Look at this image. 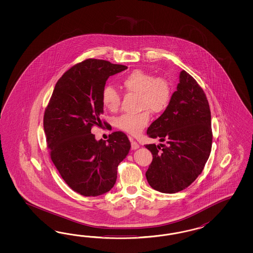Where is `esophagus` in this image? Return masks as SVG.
Returning a JSON list of instances; mask_svg holds the SVG:
<instances>
[{"mask_svg": "<svg viewBox=\"0 0 253 253\" xmlns=\"http://www.w3.org/2000/svg\"><path fill=\"white\" fill-rule=\"evenodd\" d=\"M130 144H131V149H133V150H135V149H137L139 148V145H138V143H136L135 141H133V139L132 138H130Z\"/></svg>", "mask_w": 253, "mask_h": 253, "instance_id": "esophagus-1", "label": "esophagus"}]
</instances>
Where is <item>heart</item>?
<instances>
[{"label":"heart","instance_id":"obj_1","mask_svg":"<svg viewBox=\"0 0 253 253\" xmlns=\"http://www.w3.org/2000/svg\"><path fill=\"white\" fill-rule=\"evenodd\" d=\"M126 92L140 94V106L154 113L164 111L171 98V87L168 80L141 69H135L123 77L121 81ZM101 101L107 110L117 111L121 105V95L114 87L106 85L101 92ZM150 121L148 110L139 114H124L118 118L117 126L131 135L139 134Z\"/></svg>","mask_w":253,"mask_h":253}]
</instances>
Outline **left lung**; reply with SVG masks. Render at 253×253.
I'll return each mask as SVG.
<instances>
[{
    "label": "left lung",
    "mask_w": 253,
    "mask_h": 253,
    "mask_svg": "<svg viewBox=\"0 0 253 253\" xmlns=\"http://www.w3.org/2000/svg\"><path fill=\"white\" fill-rule=\"evenodd\" d=\"M211 117L207 97L185 70L168 107L151 123L147 135L165 145H146L153 155L146 170L150 186L161 193L182 191L202 172L212 144Z\"/></svg>",
    "instance_id": "8db88e82"
}]
</instances>
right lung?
Listing matches in <instances>:
<instances>
[{
    "label": "right lung",
    "mask_w": 253,
    "mask_h": 253,
    "mask_svg": "<svg viewBox=\"0 0 253 253\" xmlns=\"http://www.w3.org/2000/svg\"><path fill=\"white\" fill-rule=\"evenodd\" d=\"M125 69L100 59L79 63L57 81L46 107L43 129L51 160L69 187L85 197L114 186L118 166L130 151L123 131L112 132L107 141H97L91 132L102 124L101 92L107 79Z\"/></svg>",
    "instance_id": "add662e5"
}]
</instances>
